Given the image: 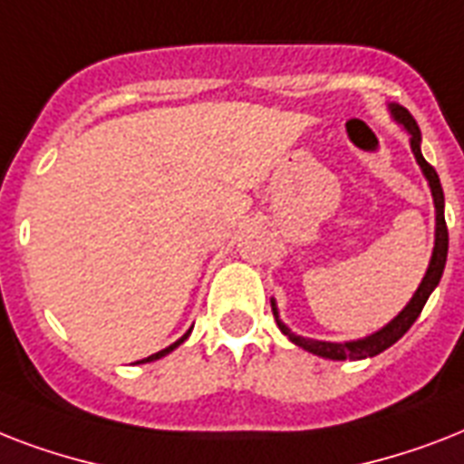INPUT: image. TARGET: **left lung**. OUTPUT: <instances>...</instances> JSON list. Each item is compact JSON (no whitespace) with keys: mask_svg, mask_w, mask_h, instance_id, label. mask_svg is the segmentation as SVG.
Listing matches in <instances>:
<instances>
[{"mask_svg":"<svg viewBox=\"0 0 464 464\" xmlns=\"http://www.w3.org/2000/svg\"><path fill=\"white\" fill-rule=\"evenodd\" d=\"M390 115H392V118H395L397 122L407 130V134H410L411 154H414V159H417L419 168H421V173L426 175L429 188H431L433 207H436V243H433L431 262H429V269H426V275L424 279H421V284H419V289L414 291V296H411L410 304L400 310V315L392 317L382 330L373 332V334H368V337L363 339H353V342H320V339H308V337H301V334H294V332H291L282 320H279V310H276L275 298H272V313H275L279 330H282L284 334L294 342V344L305 349V352L315 353V356H323V359L359 361V359H368V356H375V353L385 352L388 346L395 344L397 339L402 337L404 332L410 330L411 324H414L419 313L424 310L426 301H429V296L433 294V289L439 286L440 276H443V269H446L448 226H446V217H443L446 199H443V188H440L439 173L433 170L431 163H426L424 154H421V132H419L417 120L411 118L410 111L402 108V105L390 103Z\"/></svg>","mask_w":464,"mask_h":464,"instance_id":"left-lung-1","label":"left lung"}]
</instances>
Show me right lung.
Returning a JSON list of instances; mask_svg holds the SVG:
<instances>
[{
	"label": "right lung",
	"instance_id": "add662e5",
	"mask_svg": "<svg viewBox=\"0 0 464 464\" xmlns=\"http://www.w3.org/2000/svg\"><path fill=\"white\" fill-rule=\"evenodd\" d=\"M189 332H192V330H188V332H185V334H182V337L178 339V342H173V344H170V346H166V349H160V352L151 353V356H147V359L137 361V363H149V361H156V359H160V356H166V353H170V352H173V349H175V346H180L182 342H185V339L189 337Z\"/></svg>",
	"mask_w": 464,
	"mask_h": 464
}]
</instances>
